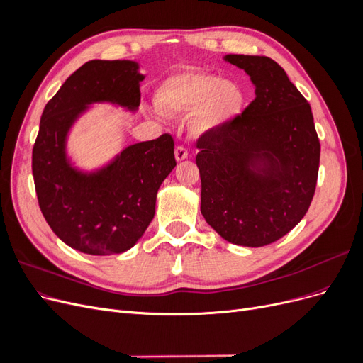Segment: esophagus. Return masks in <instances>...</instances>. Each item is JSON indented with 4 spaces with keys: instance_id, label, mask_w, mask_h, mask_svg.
<instances>
[{
    "instance_id": "esophagus-1",
    "label": "esophagus",
    "mask_w": 363,
    "mask_h": 363,
    "mask_svg": "<svg viewBox=\"0 0 363 363\" xmlns=\"http://www.w3.org/2000/svg\"><path fill=\"white\" fill-rule=\"evenodd\" d=\"M175 160L177 162H183L184 159H188V156H189V152H188V150H186L184 147H177L175 148Z\"/></svg>"
}]
</instances>
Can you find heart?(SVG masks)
I'll use <instances>...</instances> for the list:
<instances>
[{
    "instance_id": "1",
    "label": "heart",
    "mask_w": 363,
    "mask_h": 363,
    "mask_svg": "<svg viewBox=\"0 0 363 363\" xmlns=\"http://www.w3.org/2000/svg\"><path fill=\"white\" fill-rule=\"evenodd\" d=\"M155 103L163 112L192 115L199 133L225 128L244 112L247 94L233 80L204 71H180L167 77L155 91Z\"/></svg>"
}]
</instances>
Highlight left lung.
<instances>
[{"label": "left lung", "instance_id": "obj_1", "mask_svg": "<svg viewBox=\"0 0 363 363\" xmlns=\"http://www.w3.org/2000/svg\"><path fill=\"white\" fill-rule=\"evenodd\" d=\"M224 60L250 75L256 98L232 124L196 142L201 213L228 242L263 247L289 233L309 208L320 139L311 104L277 62L244 54Z\"/></svg>", "mask_w": 363, "mask_h": 363}]
</instances>
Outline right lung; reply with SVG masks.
Here are the masks:
<instances>
[{
  "label": "right lung",
  "instance_id": "right-lung-1",
  "mask_svg": "<svg viewBox=\"0 0 363 363\" xmlns=\"http://www.w3.org/2000/svg\"><path fill=\"white\" fill-rule=\"evenodd\" d=\"M144 79L138 62L91 60L43 108L31 160L39 207L56 236L84 255H121L136 245L155 218L160 184L177 164L171 135L128 145L92 171L68 155L80 116L96 103L136 112Z\"/></svg>",
  "mask_w": 363,
  "mask_h": 363
}]
</instances>
